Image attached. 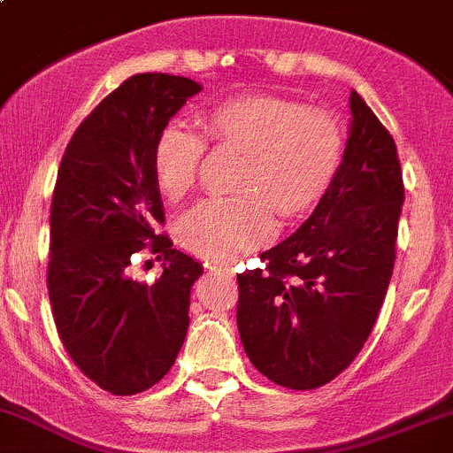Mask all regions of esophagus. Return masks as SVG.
<instances>
[{
	"label": "esophagus",
	"instance_id": "esophagus-1",
	"mask_svg": "<svg viewBox=\"0 0 453 453\" xmlns=\"http://www.w3.org/2000/svg\"><path fill=\"white\" fill-rule=\"evenodd\" d=\"M215 271L217 273H223V275H226V277L234 275V268H232L230 265H215Z\"/></svg>",
	"mask_w": 453,
	"mask_h": 453
}]
</instances>
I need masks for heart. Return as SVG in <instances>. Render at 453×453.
Returning <instances> with one entry per match:
<instances>
[{
    "mask_svg": "<svg viewBox=\"0 0 453 453\" xmlns=\"http://www.w3.org/2000/svg\"><path fill=\"white\" fill-rule=\"evenodd\" d=\"M206 137L241 154L234 191L206 200L182 217L180 241L208 260L230 262L266 242L283 221L310 215L331 191L342 161L344 133L329 113L280 96H234L203 113ZM203 157L200 133L170 124L157 137L152 170L158 191L180 200L197 180Z\"/></svg>",
    "mask_w": 453,
    "mask_h": 453,
    "instance_id": "obj_1",
    "label": "heart"
}]
</instances>
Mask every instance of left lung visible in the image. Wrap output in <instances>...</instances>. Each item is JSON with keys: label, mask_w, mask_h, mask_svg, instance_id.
Listing matches in <instances>:
<instances>
[{"label": "left lung", "mask_w": 453, "mask_h": 453, "mask_svg": "<svg viewBox=\"0 0 453 453\" xmlns=\"http://www.w3.org/2000/svg\"><path fill=\"white\" fill-rule=\"evenodd\" d=\"M340 173L310 219L238 275L236 322L268 380L316 389L352 364L385 301L404 203L394 137L350 92Z\"/></svg>", "instance_id": "1"}]
</instances>
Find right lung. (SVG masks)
Instances as JSON below:
<instances>
[{
    "instance_id": "1",
    "label": "right lung",
    "mask_w": 453,
    "mask_h": 453,
    "mask_svg": "<svg viewBox=\"0 0 453 453\" xmlns=\"http://www.w3.org/2000/svg\"><path fill=\"white\" fill-rule=\"evenodd\" d=\"M200 83L133 74L79 124L51 200L47 288L59 340L74 365L113 395L150 389L170 372L188 329L200 262L173 250L154 180L157 137ZM143 249L164 260L148 287L130 277Z\"/></svg>"
}]
</instances>
